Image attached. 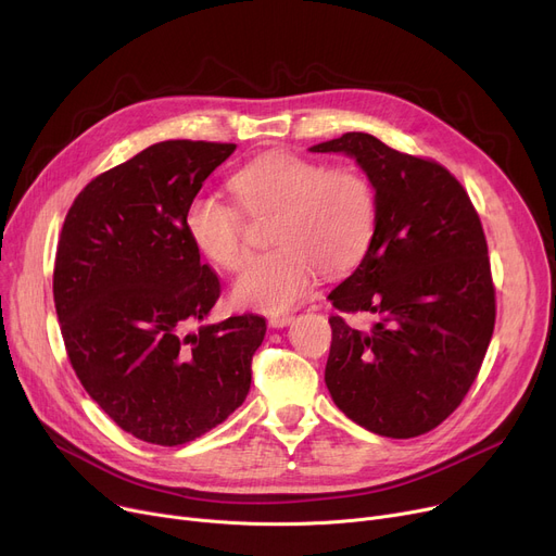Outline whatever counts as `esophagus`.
<instances>
[{"mask_svg":"<svg viewBox=\"0 0 556 556\" xmlns=\"http://www.w3.org/2000/svg\"><path fill=\"white\" fill-rule=\"evenodd\" d=\"M295 319V315L293 313H277V315H270V319H268V325L273 327V329H281V327H286V325H290Z\"/></svg>","mask_w":556,"mask_h":556,"instance_id":"1","label":"esophagus"}]
</instances>
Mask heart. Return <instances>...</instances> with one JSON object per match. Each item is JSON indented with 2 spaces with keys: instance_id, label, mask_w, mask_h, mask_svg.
Here are the masks:
<instances>
[{
  "instance_id": "b5f03b06",
  "label": "heart",
  "mask_w": 556,
  "mask_h": 556,
  "mask_svg": "<svg viewBox=\"0 0 556 556\" xmlns=\"http://www.w3.org/2000/svg\"><path fill=\"white\" fill-rule=\"evenodd\" d=\"M248 214H275V250L254 256L233 283V300L258 311L295 306L313 286L317 270L342 275L365 258L376 231L378 202L361 168L306 160L295 153H266L229 180ZM193 248L225 270L248 256L245 223L237 204L200 191L182 214Z\"/></svg>"
}]
</instances>
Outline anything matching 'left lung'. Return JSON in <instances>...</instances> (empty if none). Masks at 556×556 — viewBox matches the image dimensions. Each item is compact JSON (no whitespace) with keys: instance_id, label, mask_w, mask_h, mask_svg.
<instances>
[{"instance_id":"1","label":"left lung","mask_w":556,"mask_h":556,"mask_svg":"<svg viewBox=\"0 0 556 556\" xmlns=\"http://www.w3.org/2000/svg\"><path fill=\"white\" fill-rule=\"evenodd\" d=\"M313 153L356 157L376 189L374 241L331 290L327 388L363 428L407 440L451 417L471 390L495 325L486 239L469 193L428 157L399 153L367 132ZM342 312H374L369 332Z\"/></svg>"}]
</instances>
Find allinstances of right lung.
<instances>
[{
	"label": "right lung",
	"instance_id": "right-lung-1",
	"mask_svg": "<svg viewBox=\"0 0 556 556\" xmlns=\"http://www.w3.org/2000/svg\"><path fill=\"white\" fill-rule=\"evenodd\" d=\"M237 143L168 139L87 185L58 239L53 302L70 363L101 410L141 442L180 446L245 401L266 319L202 323L220 298L182 214Z\"/></svg>",
	"mask_w": 556,
	"mask_h": 556
}]
</instances>
